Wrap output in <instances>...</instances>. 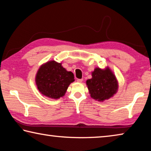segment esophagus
<instances>
[{"label":"esophagus","mask_w":151,"mask_h":151,"mask_svg":"<svg viewBox=\"0 0 151 151\" xmlns=\"http://www.w3.org/2000/svg\"><path fill=\"white\" fill-rule=\"evenodd\" d=\"M83 81V78H81V79H77V82L78 83H82V82Z\"/></svg>","instance_id":"1"}]
</instances>
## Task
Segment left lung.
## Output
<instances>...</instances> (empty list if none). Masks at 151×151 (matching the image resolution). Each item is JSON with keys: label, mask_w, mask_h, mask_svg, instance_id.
Here are the masks:
<instances>
[{"label": "left lung", "mask_w": 151, "mask_h": 151, "mask_svg": "<svg viewBox=\"0 0 151 151\" xmlns=\"http://www.w3.org/2000/svg\"><path fill=\"white\" fill-rule=\"evenodd\" d=\"M86 85L91 96L99 101L111 98L118 90L115 76L109 68L105 70L96 68L92 73V78L86 81Z\"/></svg>", "instance_id": "8db88e82"}]
</instances>
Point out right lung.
<instances>
[{
    "instance_id": "1",
    "label": "right lung",
    "mask_w": 151,
    "mask_h": 151,
    "mask_svg": "<svg viewBox=\"0 0 151 151\" xmlns=\"http://www.w3.org/2000/svg\"><path fill=\"white\" fill-rule=\"evenodd\" d=\"M73 73L63 68L61 63L49 61L40 67L36 76V84L39 91L51 99H59L75 81Z\"/></svg>"
}]
</instances>
